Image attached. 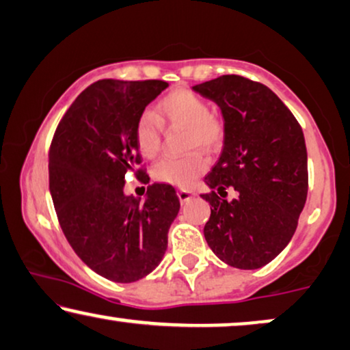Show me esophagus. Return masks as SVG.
Returning <instances> with one entry per match:
<instances>
[{
    "instance_id": "34e87169",
    "label": "esophagus",
    "mask_w": 350,
    "mask_h": 350,
    "mask_svg": "<svg viewBox=\"0 0 350 350\" xmlns=\"http://www.w3.org/2000/svg\"><path fill=\"white\" fill-rule=\"evenodd\" d=\"M193 192H190V190H185V189H180L179 192H178V197H179V200H180V203H185V202H189L190 198H193Z\"/></svg>"
}]
</instances>
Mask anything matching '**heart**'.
Instances as JSON below:
<instances>
[{
  "mask_svg": "<svg viewBox=\"0 0 350 350\" xmlns=\"http://www.w3.org/2000/svg\"><path fill=\"white\" fill-rule=\"evenodd\" d=\"M161 123L185 128V150L213 153L222 147L226 124L221 116L209 111L208 102L189 90H174L158 102V113L144 111L136 124V142L146 158L160 150ZM206 170V160L200 153L184 158H163L152 170L153 179L163 184L187 187Z\"/></svg>",
  "mask_w": 350,
  "mask_h": 350,
  "instance_id": "obj_1",
  "label": "heart"
}]
</instances>
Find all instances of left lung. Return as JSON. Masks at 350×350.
Here are the masks:
<instances>
[{
  "instance_id": "1",
  "label": "left lung",
  "mask_w": 350,
  "mask_h": 350,
  "mask_svg": "<svg viewBox=\"0 0 350 350\" xmlns=\"http://www.w3.org/2000/svg\"><path fill=\"white\" fill-rule=\"evenodd\" d=\"M222 111V153L204 178L211 204L204 239L219 259L259 269L290 243L306 204L309 176L302 129L275 92L239 75L193 86ZM227 188L239 197L227 202ZM221 194L220 198L218 195Z\"/></svg>"
}]
</instances>
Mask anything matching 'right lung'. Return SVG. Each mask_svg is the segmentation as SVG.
<instances>
[{
	"instance_id": "1",
	"label": "right lung",
	"mask_w": 350,
	"mask_h": 350,
	"mask_svg": "<svg viewBox=\"0 0 350 350\" xmlns=\"http://www.w3.org/2000/svg\"><path fill=\"white\" fill-rule=\"evenodd\" d=\"M166 88L161 80L92 83L51 142L49 190L65 239L88 267L116 283L136 282L160 264L180 208L167 184H152L144 203L124 193V176L141 165L137 120Z\"/></svg>"
}]
</instances>
